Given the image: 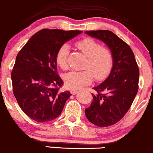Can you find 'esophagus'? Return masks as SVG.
I'll return each instance as SVG.
<instances>
[{"instance_id": "34e87169", "label": "esophagus", "mask_w": 153, "mask_h": 153, "mask_svg": "<svg viewBox=\"0 0 153 153\" xmlns=\"http://www.w3.org/2000/svg\"><path fill=\"white\" fill-rule=\"evenodd\" d=\"M77 92H78V90L75 89V88H73V89L71 90V93L72 94H76Z\"/></svg>"}]
</instances>
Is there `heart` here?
<instances>
[{
    "label": "heart",
    "instance_id": "1",
    "mask_svg": "<svg viewBox=\"0 0 153 153\" xmlns=\"http://www.w3.org/2000/svg\"><path fill=\"white\" fill-rule=\"evenodd\" d=\"M76 46L88 58L83 71H71L65 76L68 87L79 88L90 84L94 79H103L110 73L114 65V56L112 50L103 47L101 43L93 38L86 37L77 41ZM69 48L67 45L60 47L56 54V62L64 70L68 69V54Z\"/></svg>",
    "mask_w": 153,
    "mask_h": 153
}]
</instances>
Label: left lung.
<instances>
[{"label": "left lung", "instance_id": "left-lung-1", "mask_svg": "<svg viewBox=\"0 0 153 153\" xmlns=\"http://www.w3.org/2000/svg\"><path fill=\"white\" fill-rule=\"evenodd\" d=\"M85 33L108 45L114 60L108 78L93 88V101L85 109L87 119L99 127L118 123L131 108L138 91L139 68L133 50L127 43L109 30Z\"/></svg>", "mask_w": 153, "mask_h": 153}]
</instances>
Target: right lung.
Wrapping results in <instances>:
<instances>
[{
	"instance_id": "add662e5",
	"label": "right lung",
	"mask_w": 153,
	"mask_h": 153,
	"mask_svg": "<svg viewBox=\"0 0 153 153\" xmlns=\"http://www.w3.org/2000/svg\"><path fill=\"white\" fill-rule=\"evenodd\" d=\"M80 30L42 29L33 35L16 56L11 73L13 91L19 106L37 122L55 119L71 97L61 92L56 54L60 47L82 33Z\"/></svg>"
}]
</instances>
